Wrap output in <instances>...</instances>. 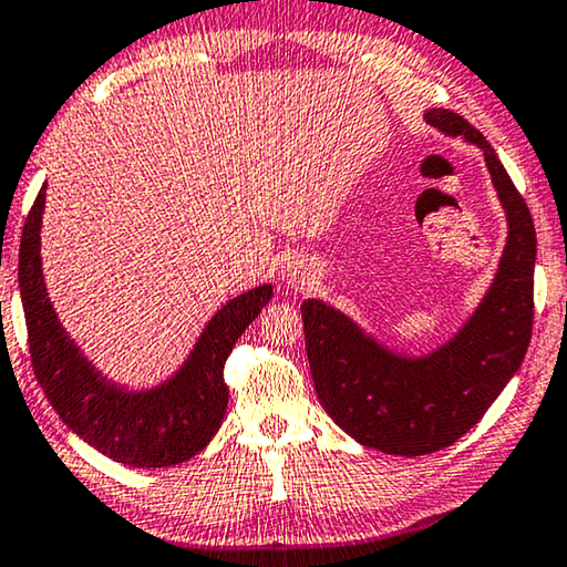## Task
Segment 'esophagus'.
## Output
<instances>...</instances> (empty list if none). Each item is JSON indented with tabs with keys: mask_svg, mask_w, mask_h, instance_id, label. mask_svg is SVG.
Instances as JSON below:
<instances>
[{
	"mask_svg": "<svg viewBox=\"0 0 567 567\" xmlns=\"http://www.w3.org/2000/svg\"><path fill=\"white\" fill-rule=\"evenodd\" d=\"M308 280H310L308 267L302 265L300 259L287 257L285 265H282V282L287 287H302V285H308Z\"/></svg>",
	"mask_w": 567,
	"mask_h": 567,
	"instance_id": "1",
	"label": "esophagus"
}]
</instances>
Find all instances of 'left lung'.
<instances>
[{"label": "left lung", "mask_w": 567, "mask_h": 567, "mask_svg": "<svg viewBox=\"0 0 567 567\" xmlns=\"http://www.w3.org/2000/svg\"><path fill=\"white\" fill-rule=\"evenodd\" d=\"M424 121L483 151L506 213V246L488 292L462 329L429 354L395 352L323 300H302L306 352L318 401L370 450L419 457L467 434L522 367L532 339L537 234L504 164L465 117L426 110Z\"/></svg>", "instance_id": "left-lung-1"}]
</instances>
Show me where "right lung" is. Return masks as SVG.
Returning a JSON list of instances; mask_svg holds the SVG:
<instances>
[{
	"label": "right lung",
	"instance_id": "right-lung-1",
	"mask_svg": "<svg viewBox=\"0 0 567 567\" xmlns=\"http://www.w3.org/2000/svg\"><path fill=\"white\" fill-rule=\"evenodd\" d=\"M45 187L30 207L20 238V298L30 360L59 419L94 450L127 467H169L203 452L223 424L228 388L223 364L238 337L272 300V285L236 295L215 313L172 378L146 390L107 380L63 329L48 300L41 226Z\"/></svg>",
	"mask_w": 567,
	"mask_h": 567
}]
</instances>
